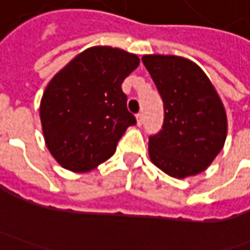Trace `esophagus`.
Returning <instances> with one entry per match:
<instances>
[{
	"label": "esophagus",
	"mask_w": 250,
	"mask_h": 250,
	"mask_svg": "<svg viewBox=\"0 0 250 250\" xmlns=\"http://www.w3.org/2000/svg\"><path fill=\"white\" fill-rule=\"evenodd\" d=\"M136 122H138V125H139V126L143 124V114H142V112H139V114L136 115Z\"/></svg>",
	"instance_id": "34e87169"
}]
</instances>
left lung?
<instances>
[{"label": "left lung", "mask_w": 250, "mask_h": 250, "mask_svg": "<svg viewBox=\"0 0 250 250\" xmlns=\"http://www.w3.org/2000/svg\"><path fill=\"white\" fill-rule=\"evenodd\" d=\"M164 103V122L149 138L151 163L169 177L205 171L227 138V114L214 86L200 66L177 55H143Z\"/></svg>", "instance_id": "obj_1"}]
</instances>
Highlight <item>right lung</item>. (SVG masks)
Returning <instances> with one entry per match:
<instances>
[{
    "label": "right lung",
    "mask_w": 250,
    "mask_h": 250,
    "mask_svg": "<svg viewBox=\"0 0 250 250\" xmlns=\"http://www.w3.org/2000/svg\"><path fill=\"white\" fill-rule=\"evenodd\" d=\"M139 57L97 45L78 54L47 84L40 103L45 145L63 168L86 172L115 153L136 120L126 108L124 79Z\"/></svg>",
    "instance_id": "1"
}]
</instances>
